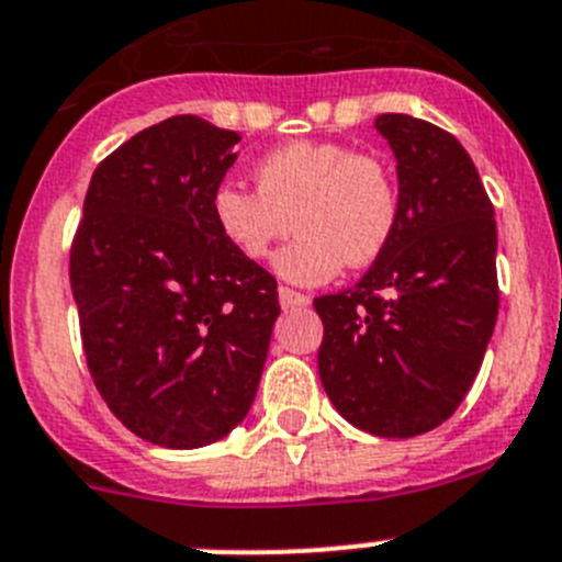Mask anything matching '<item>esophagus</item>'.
I'll return each instance as SVG.
<instances>
[{
    "label": "esophagus",
    "instance_id": "obj_1",
    "mask_svg": "<svg viewBox=\"0 0 562 562\" xmlns=\"http://www.w3.org/2000/svg\"><path fill=\"white\" fill-rule=\"evenodd\" d=\"M278 301H281V308H303L312 303V297L303 295V292H295V290H286V286H281L278 290Z\"/></svg>",
    "mask_w": 562,
    "mask_h": 562
}]
</instances>
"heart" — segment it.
Segmentation results:
<instances>
[{
    "instance_id": "b5f03b06",
    "label": "heart",
    "mask_w": 562,
    "mask_h": 562,
    "mask_svg": "<svg viewBox=\"0 0 562 562\" xmlns=\"http://www.w3.org/2000/svg\"><path fill=\"white\" fill-rule=\"evenodd\" d=\"M259 189L220 183L211 194L214 225L234 250L265 259L278 239L301 231L272 270L301 286L326 284L345 267L382 259L398 225V189L375 156L337 142H290L256 167Z\"/></svg>"
}]
</instances>
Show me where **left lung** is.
<instances>
[{
    "instance_id": "8db88e82",
    "label": "left lung",
    "mask_w": 562,
    "mask_h": 562,
    "mask_svg": "<svg viewBox=\"0 0 562 562\" xmlns=\"http://www.w3.org/2000/svg\"><path fill=\"white\" fill-rule=\"evenodd\" d=\"M398 175V225L357 286L315 297L323 390L348 424L415 437L454 415L498 317L496 220L460 142L382 113Z\"/></svg>"
}]
</instances>
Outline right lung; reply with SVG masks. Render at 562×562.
Here are the masks:
<instances>
[{
  "label": "right lung",
  "instance_id": "right-lung-1",
  "mask_svg": "<svg viewBox=\"0 0 562 562\" xmlns=\"http://www.w3.org/2000/svg\"><path fill=\"white\" fill-rule=\"evenodd\" d=\"M239 138L200 116L136 133L91 175L71 245L97 390L161 449H200L245 420L281 315L276 278L211 214Z\"/></svg>",
  "mask_w": 562,
  "mask_h": 562
}]
</instances>
